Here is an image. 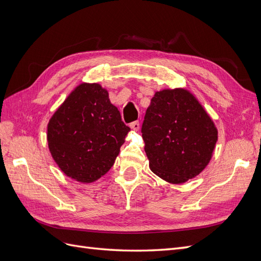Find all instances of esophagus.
I'll list each match as a JSON object with an SVG mask.
<instances>
[{
    "label": "esophagus",
    "mask_w": 261,
    "mask_h": 261,
    "mask_svg": "<svg viewBox=\"0 0 261 261\" xmlns=\"http://www.w3.org/2000/svg\"><path fill=\"white\" fill-rule=\"evenodd\" d=\"M129 127H130L133 130L137 132V130L139 129V127H140V124H139L138 121H135V122H133V123L129 124Z\"/></svg>",
    "instance_id": "esophagus-1"
}]
</instances>
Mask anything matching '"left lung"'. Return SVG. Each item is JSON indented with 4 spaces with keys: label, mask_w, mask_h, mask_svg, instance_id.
I'll return each instance as SVG.
<instances>
[{
    "label": "left lung",
    "mask_w": 261,
    "mask_h": 261,
    "mask_svg": "<svg viewBox=\"0 0 261 261\" xmlns=\"http://www.w3.org/2000/svg\"><path fill=\"white\" fill-rule=\"evenodd\" d=\"M141 133L150 170L172 184L185 183L201 173L218 140L211 117L184 88L154 93Z\"/></svg>",
    "instance_id": "8db88e82"
}]
</instances>
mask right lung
I'll return each instance as SVG.
<instances>
[{"label": "right lung", "mask_w": 261, "mask_h": 261, "mask_svg": "<svg viewBox=\"0 0 261 261\" xmlns=\"http://www.w3.org/2000/svg\"><path fill=\"white\" fill-rule=\"evenodd\" d=\"M129 130L108 90L96 83H83L50 118L46 138L65 175L92 183L112 168Z\"/></svg>", "instance_id": "add662e5"}]
</instances>
